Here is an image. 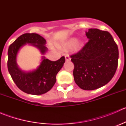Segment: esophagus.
I'll return each mask as SVG.
<instances>
[{
    "label": "esophagus",
    "mask_w": 126,
    "mask_h": 126,
    "mask_svg": "<svg viewBox=\"0 0 126 126\" xmlns=\"http://www.w3.org/2000/svg\"><path fill=\"white\" fill-rule=\"evenodd\" d=\"M65 60L66 62H69V61L71 60V58L70 57H69V55H68V54H67L65 56Z\"/></svg>",
    "instance_id": "1"
}]
</instances>
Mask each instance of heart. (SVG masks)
Returning <instances> with one entry per match:
<instances>
[{
  "instance_id": "b5f03b06",
  "label": "heart",
  "mask_w": 126,
  "mask_h": 126,
  "mask_svg": "<svg viewBox=\"0 0 126 126\" xmlns=\"http://www.w3.org/2000/svg\"><path fill=\"white\" fill-rule=\"evenodd\" d=\"M77 42V39L76 38H72L70 39L67 41L66 44L67 45L69 46H74V45H76V44Z\"/></svg>"
}]
</instances>
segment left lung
<instances>
[{
  "mask_svg": "<svg viewBox=\"0 0 126 126\" xmlns=\"http://www.w3.org/2000/svg\"><path fill=\"white\" fill-rule=\"evenodd\" d=\"M88 42L71 55L74 64L76 84L84 90H94L109 83L118 67L119 52L112 36L107 31L90 29L85 32Z\"/></svg>",
  "mask_w": 126,
  "mask_h": 126,
  "instance_id": "obj_1",
  "label": "left lung"
}]
</instances>
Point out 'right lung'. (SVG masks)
<instances>
[{"mask_svg": "<svg viewBox=\"0 0 126 126\" xmlns=\"http://www.w3.org/2000/svg\"><path fill=\"white\" fill-rule=\"evenodd\" d=\"M30 44L39 50L44 55L48 49L45 46L46 41L37 33H25L17 38L8 50V69L12 79L17 87L27 94L40 95L46 93L55 83L57 73L65 62L64 57L52 62L42 56L41 62L36 69L25 71L21 69L17 63V56L24 46Z\"/></svg>", "mask_w": 126, "mask_h": 126, "instance_id": "add662e5", "label": "right lung"}]
</instances>
